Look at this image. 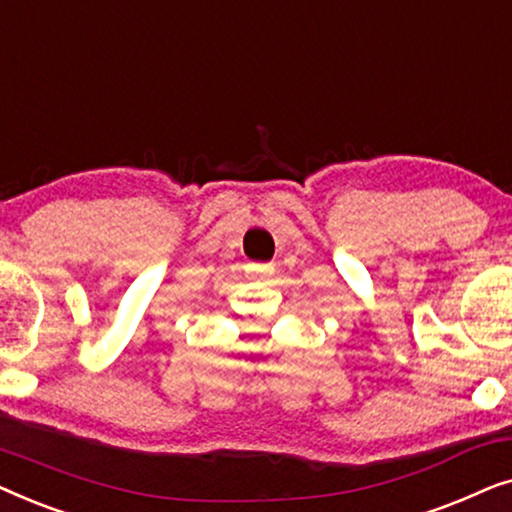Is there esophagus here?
<instances>
[{"label":"esophagus","mask_w":512,"mask_h":512,"mask_svg":"<svg viewBox=\"0 0 512 512\" xmlns=\"http://www.w3.org/2000/svg\"><path fill=\"white\" fill-rule=\"evenodd\" d=\"M275 272V265L272 263H249L247 265V277L251 279H265Z\"/></svg>","instance_id":"34e87169"}]
</instances>
